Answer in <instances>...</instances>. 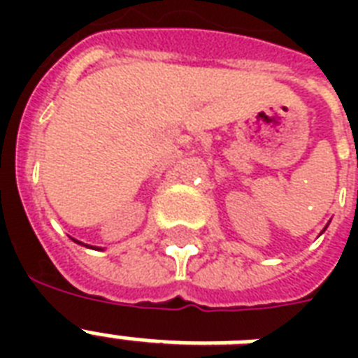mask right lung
Returning a JSON list of instances; mask_svg holds the SVG:
<instances>
[{
  "label": "right lung",
  "instance_id": "right-lung-1",
  "mask_svg": "<svg viewBox=\"0 0 358 358\" xmlns=\"http://www.w3.org/2000/svg\"><path fill=\"white\" fill-rule=\"evenodd\" d=\"M74 241H76V239H74ZM78 243H80V241H78Z\"/></svg>",
  "mask_w": 358,
  "mask_h": 358
}]
</instances>
